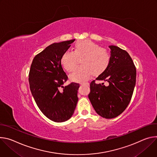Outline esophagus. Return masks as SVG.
Instances as JSON below:
<instances>
[{"instance_id":"obj_1","label":"esophagus","mask_w":157,"mask_h":157,"mask_svg":"<svg viewBox=\"0 0 157 157\" xmlns=\"http://www.w3.org/2000/svg\"><path fill=\"white\" fill-rule=\"evenodd\" d=\"M82 84H83V85H89V82H82Z\"/></svg>"}]
</instances>
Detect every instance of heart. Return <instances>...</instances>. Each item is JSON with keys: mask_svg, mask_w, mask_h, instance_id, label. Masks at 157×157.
I'll list each match as a JSON object with an SVG mask.
<instances>
[{"mask_svg": "<svg viewBox=\"0 0 157 157\" xmlns=\"http://www.w3.org/2000/svg\"><path fill=\"white\" fill-rule=\"evenodd\" d=\"M77 58H82V66L77 67L70 75L73 81L82 82L89 78L92 73L99 75L108 68L111 61V55L105 48L90 40L77 41L74 44L73 52L67 50L60 57V63L68 72H71L77 65Z\"/></svg>", "mask_w": 157, "mask_h": 157, "instance_id": "1", "label": "heart"}]
</instances>
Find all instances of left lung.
Wrapping results in <instances>:
<instances>
[{
  "label": "left lung",
  "mask_w": 157,
  "mask_h": 157,
  "mask_svg": "<svg viewBox=\"0 0 157 157\" xmlns=\"http://www.w3.org/2000/svg\"><path fill=\"white\" fill-rule=\"evenodd\" d=\"M111 61L105 71L96 78L109 85L90 84L89 98L95 112L105 118H113L122 113L131 100L136 83V68L128 52L110 45Z\"/></svg>",
  "instance_id": "8db88e82"
}]
</instances>
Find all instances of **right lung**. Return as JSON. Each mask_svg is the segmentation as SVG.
Segmentation results:
<instances>
[{
  "mask_svg": "<svg viewBox=\"0 0 157 157\" xmlns=\"http://www.w3.org/2000/svg\"><path fill=\"white\" fill-rule=\"evenodd\" d=\"M75 39L54 43L46 47L33 59L29 74L30 89L40 111L55 122L71 118L78 101L79 83L63 86L68 77L60 57Z\"/></svg>",
  "mask_w": 157,
  "mask_h": 157,
  "instance_id": "obj_1",
  "label": "right lung"
}]
</instances>
